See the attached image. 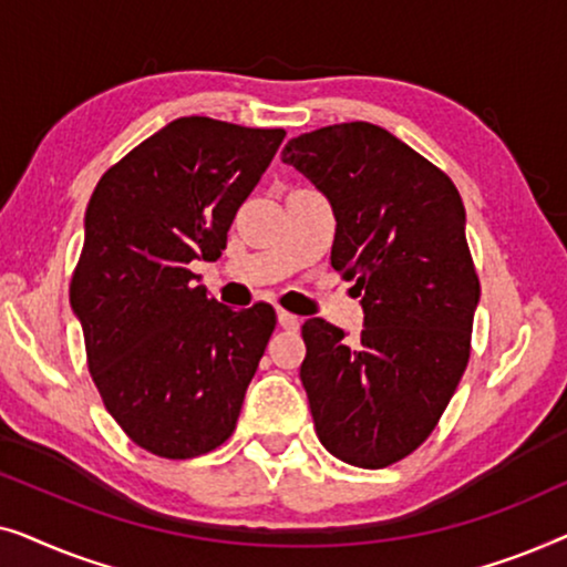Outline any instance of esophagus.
<instances>
[{"instance_id": "obj_1", "label": "esophagus", "mask_w": 567, "mask_h": 567, "mask_svg": "<svg viewBox=\"0 0 567 567\" xmlns=\"http://www.w3.org/2000/svg\"><path fill=\"white\" fill-rule=\"evenodd\" d=\"M278 324H281L284 330H297L299 324H301V320H299L297 315L286 312V309H278Z\"/></svg>"}]
</instances>
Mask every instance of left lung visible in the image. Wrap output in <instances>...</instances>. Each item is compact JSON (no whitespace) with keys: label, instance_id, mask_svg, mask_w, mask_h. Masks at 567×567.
Segmentation results:
<instances>
[{"label":"left lung","instance_id":"8db88e82","mask_svg":"<svg viewBox=\"0 0 567 567\" xmlns=\"http://www.w3.org/2000/svg\"><path fill=\"white\" fill-rule=\"evenodd\" d=\"M281 159L328 196L330 262L363 297L353 343L322 317L301 328L317 439L353 467H390L431 436L470 361L480 278L460 190L367 121L291 138Z\"/></svg>","mask_w":567,"mask_h":567}]
</instances>
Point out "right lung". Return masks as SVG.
Here are the masks:
<instances>
[{
  "label": "right lung",
  "instance_id": "add662e5",
  "mask_svg": "<svg viewBox=\"0 0 567 567\" xmlns=\"http://www.w3.org/2000/svg\"><path fill=\"white\" fill-rule=\"evenodd\" d=\"M284 128L188 115L105 169L84 214L69 301L113 421L162 460L214 452L235 431L276 309H235L196 286L266 173Z\"/></svg>",
  "mask_w": 567,
  "mask_h": 567
}]
</instances>
